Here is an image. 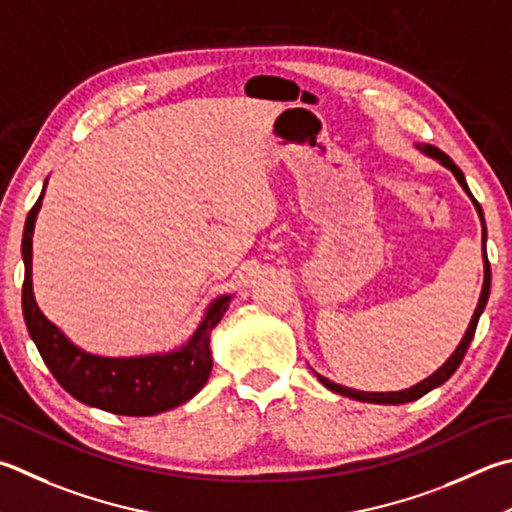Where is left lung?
Listing matches in <instances>:
<instances>
[{
	"mask_svg": "<svg viewBox=\"0 0 512 512\" xmlns=\"http://www.w3.org/2000/svg\"><path fill=\"white\" fill-rule=\"evenodd\" d=\"M421 150H423L425 154H430L432 159H439L445 167H448V170H452V174L457 176V181L461 183V188L468 192V197L472 199V203H475V208H477L479 217H481V224H483V210H481V206H479V201L470 194L468 183H466V179H463V172L459 170L457 165H454V161L450 159V156L443 154L441 150H436V147H432V145H425V147H421ZM481 241H483V268H486V275H483V288H481L479 304H477V309H475V315H472L466 336H463V340L459 342L457 351L452 353V356L448 358V362H445V365H443L441 369H436L430 378L421 380V383L410 387V389H403V392H358V389H349V387H342V385L331 383V380H327V378L318 374L320 383H322L324 387H329L331 392L342 394V396H349V398H356V401H362V403H383V405L410 403V401H416V398L425 396L427 392H432L434 387L443 385L445 380H448V378L454 374V371L459 369L461 360H463V356H466V351H468V347H470L472 338H475L477 322H479V318H481V313H483V309H486V304H488V295H490V262H488V255H486V224H483V237H481Z\"/></svg>",
	"mask_w": 512,
	"mask_h": 512,
	"instance_id": "left-lung-1",
	"label": "left lung"
}]
</instances>
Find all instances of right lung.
Listing matches in <instances>:
<instances>
[{
  "label": "right lung",
  "instance_id": "1",
  "mask_svg": "<svg viewBox=\"0 0 512 512\" xmlns=\"http://www.w3.org/2000/svg\"><path fill=\"white\" fill-rule=\"evenodd\" d=\"M42 197L44 190L24 224L22 311L29 336L53 378L80 403L111 414L154 416L190 401L208 383L212 369L210 331L224 318L230 297H219L210 304L197 333L179 351L145 358H98L80 351L44 318L33 297V228Z\"/></svg>",
  "mask_w": 512,
  "mask_h": 512
}]
</instances>
